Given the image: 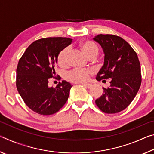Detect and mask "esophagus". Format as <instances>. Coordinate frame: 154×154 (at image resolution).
<instances>
[{
	"label": "esophagus",
	"mask_w": 154,
	"mask_h": 154,
	"mask_svg": "<svg viewBox=\"0 0 154 154\" xmlns=\"http://www.w3.org/2000/svg\"><path fill=\"white\" fill-rule=\"evenodd\" d=\"M82 85H83V86H84L85 88H88V89L92 87V85L91 84V83H82Z\"/></svg>",
	"instance_id": "34e87169"
}]
</instances>
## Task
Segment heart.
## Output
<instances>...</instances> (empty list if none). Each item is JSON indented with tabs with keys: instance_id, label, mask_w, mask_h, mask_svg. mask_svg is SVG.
<instances>
[{
	"instance_id": "b5f03b06",
	"label": "heart",
	"mask_w": 154,
	"mask_h": 154,
	"mask_svg": "<svg viewBox=\"0 0 154 154\" xmlns=\"http://www.w3.org/2000/svg\"><path fill=\"white\" fill-rule=\"evenodd\" d=\"M80 48L83 54L88 58L90 56H97L99 52V48L95 43L91 41H85L81 43ZM69 53V48H64L59 52L57 60L60 66H64L66 64V57ZM91 72L88 70L74 69L67 74V79L75 83H84L89 79Z\"/></svg>"
}]
</instances>
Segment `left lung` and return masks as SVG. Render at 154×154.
Listing matches in <instances>:
<instances>
[{
  "label": "left lung",
  "mask_w": 154,
  "mask_h": 154,
  "mask_svg": "<svg viewBox=\"0 0 154 154\" xmlns=\"http://www.w3.org/2000/svg\"><path fill=\"white\" fill-rule=\"evenodd\" d=\"M93 40L100 44L105 58L96 79H110V86L103 88L96 99L98 107L106 113L124 110L136 96L141 84L140 62L137 54L123 38L112 35H98Z\"/></svg>",
  "instance_id": "left-lung-1"
}]
</instances>
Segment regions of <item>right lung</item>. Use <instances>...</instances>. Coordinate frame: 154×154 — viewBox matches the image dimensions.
Wrapping results in <instances>:
<instances>
[{
	"label": "right lung",
	"instance_id": "obj_1",
	"mask_svg": "<svg viewBox=\"0 0 154 154\" xmlns=\"http://www.w3.org/2000/svg\"><path fill=\"white\" fill-rule=\"evenodd\" d=\"M66 37L43 38L31 43L18 62L16 86L28 107L43 116L56 113L69 98L72 85L62 81L57 86L49 87L50 78L56 75L57 57L72 42Z\"/></svg>",
	"mask_w": 154,
	"mask_h": 154
}]
</instances>
